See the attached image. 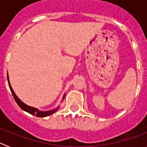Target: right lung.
<instances>
[{
  "mask_svg": "<svg viewBox=\"0 0 147 147\" xmlns=\"http://www.w3.org/2000/svg\"><path fill=\"white\" fill-rule=\"evenodd\" d=\"M7 80H8V83H9V88H10V90H11V93H12V96H13V97H14V98H15V102H17V104L18 105V106H19V107H20L22 110H23L24 111H26V112L28 113H30V114H32V115H36L37 117L42 118V117H46V116H49V115L54 113L57 112V111L58 110V109H59V107H57V108L54 109V110H49V111H40L38 109L34 108V107H30V106H28L27 105H26V104L23 103L21 100L18 98V97L16 96V94L15 93V92H14V90H13L12 88L11 87V85H10L9 80V76H8V73H7ZM64 98H65V96H63V98H62V99H63Z\"/></svg>",
  "mask_w": 147,
  "mask_h": 147,
  "instance_id": "obj_1",
  "label": "right lung"
}]
</instances>
